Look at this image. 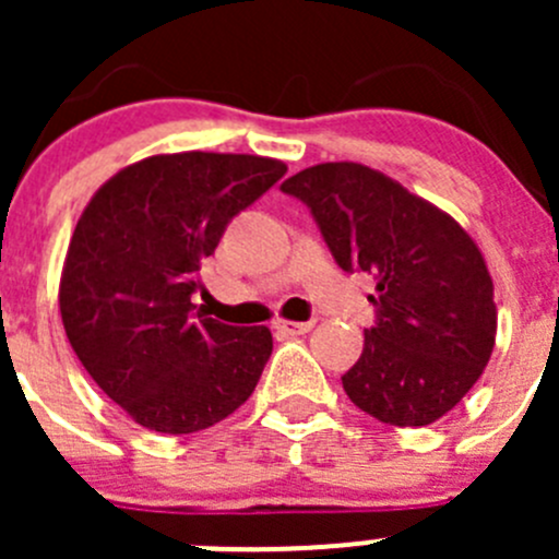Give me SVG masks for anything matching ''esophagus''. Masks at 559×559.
<instances>
[{"label":"esophagus","instance_id":"esophagus-1","mask_svg":"<svg viewBox=\"0 0 559 559\" xmlns=\"http://www.w3.org/2000/svg\"><path fill=\"white\" fill-rule=\"evenodd\" d=\"M275 330H278L281 335H306V332L313 330V321H284V319H278V321H275Z\"/></svg>","mask_w":559,"mask_h":559}]
</instances>
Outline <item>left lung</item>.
I'll list each match as a JSON object with an SVG mask.
<instances>
[{
  "mask_svg": "<svg viewBox=\"0 0 559 559\" xmlns=\"http://www.w3.org/2000/svg\"><path fill=\"white\" fill-rule=\"evenodd\" d=\"M281 191L311 211L337 267L376 275V324L343 376L352 403L394 427L449 414L487 368L498 330L492 278L471 235L354 162L308 167Z\"/></svg>",
  "mask_w": 559,
  "mask_h": 559,
  "instance_id": "obj_1",
  "label": "left lung"
}]
</instances>
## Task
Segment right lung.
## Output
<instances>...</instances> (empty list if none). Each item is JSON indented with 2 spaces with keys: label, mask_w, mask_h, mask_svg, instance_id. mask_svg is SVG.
<instances>
[{
  "label": "right lung",
  "mask_w": 559,
  "mask_h": 559,
  "mask_svg": "<svg viewBox=\"0 0 559 559\" xmlns=\"http://www.w3.org/2000/svg\"><path fill=\"white\" fill-rule=\"evenodd\" d=\"M284 173L264 156H151L112 175L83 211L61 321L88 376L138 425L186 436L251 397L273 335L211 319L191 295L229 222Z\"/></svg>",
  "instance_id": "add662e5"
}]
</instances>
